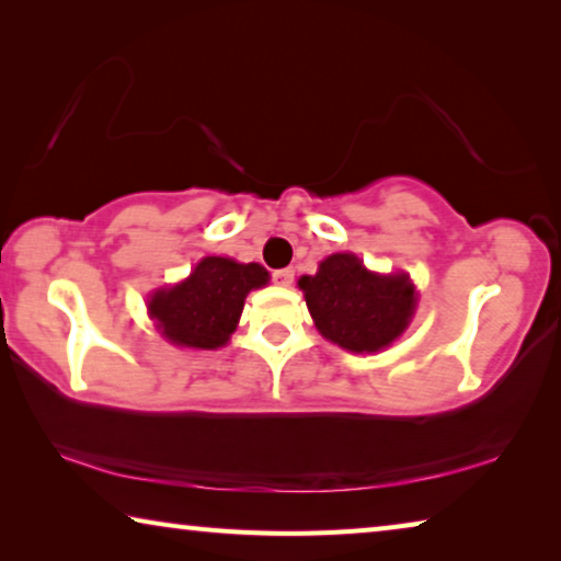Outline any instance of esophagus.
<instances>
[{
	"label": "esophagus",
	"mask_w": 561,
	"mask_h": 561,
	"mask_svg": "<svg viewBox=\"0 0 561 561\" xmlns=\"http://www.w3.org/2000/svg\"><path fill=\"white\" fill-rule=\"evenodd\" d=\"M274 284H279V287H291V282H295V270H277L272 274Z\"/></svg>",
	"instance_id": "obj_1"
}]
</instances>
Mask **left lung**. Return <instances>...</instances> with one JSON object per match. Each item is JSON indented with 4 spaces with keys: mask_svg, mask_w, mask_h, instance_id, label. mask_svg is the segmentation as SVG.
Returning a JSON list of instances; mask_svg holds the SVG:
<instances>
[{
    "mask_svg": "<svg viewBox=\"0 0 561 561\" xmlns=\"http://www.w3.org/2000/svg\"><path fill=\"white\" fill-rule=\"evenodd\" d=\"M319 334L346 352H379L402 336L414 317L416 291L409 274L369 272L357 254L336 252L301 277Z\"/></svg>",
    "mask_w": 561,
    "mask_h": 561,
    "instance_id": "left-lung-1",
    "label": "left lung"
}]
</instances>
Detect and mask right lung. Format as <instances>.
I'll return each mask as SVG.
<instances>
[{
    "mask_svg": "<svg viewBox=\"0 0 561 561\" xmlns=\"http://www.w3.org/2000/svg\"><path fill=\"white\" fill-rule=\"evenodd\" d=\"M266 282L270 272L262 264L204 256L184 282L157 289L147 309L164 340L174 346L219 350L237 329L249 291Z\"/></svg>",
    "mask_w": 561,
    "mask_h": 561,
    "instance_id": "1",
    "label": "right lung"
}]
</instances>
